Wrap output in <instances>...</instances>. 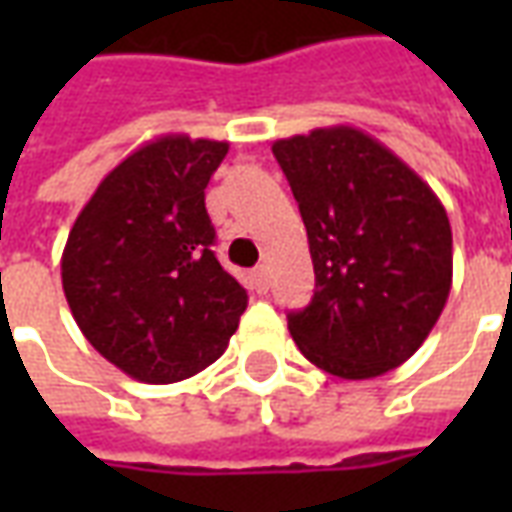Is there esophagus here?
Here are the masks:
<instances>
[{
	"label": "esophagus",
	"instance_id": "obj_1",
	"mask_svg": "<svg viewBox=\"0 0 512 512\" xmlns=\"http://www.w3.org/2000/svg\"><path fill=\"white\" fill-rule=\"evenodd\" d=\"M252 279H255L257 293H266L268 290V266H257L255 271H252Z\"/></svg>",
	"mask_w": 512,
	"mask_h": 512
}]
</instances>
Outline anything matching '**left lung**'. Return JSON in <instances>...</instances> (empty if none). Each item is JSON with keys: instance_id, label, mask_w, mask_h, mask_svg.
Listing matches in <instances>:
<instances>
[{"instance_id": "obj_1", "label": "left lung", "mask_w": 512, "mask_h": 512, "mask_svg": "<svg viewBox=\"0 0 512 512\" xmlns=\"http://www.w3.org/2000/svg\"><path fill=\"white\" fill-rule=\"evenodd\" d=\"M307 227L315 296L288 315L312 365L348 381L414 356L452 288V230L406 161L354 126L274 142Z\"/></svg>"}]
</instances>
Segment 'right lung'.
Returning a JSON list of instances; mask_svg holds the SVG:
<instances>
[{"instance_id": "obj_1", "label": "right lung", "mask_w": 512, "mask_h": 512, "mask_svg": "<svg viewBox=\"0 0 512 512\" xmlns=\"http://www.w3.org/2000/svg\"><path fill=\"white\" fill-rule=\"evenodd\" d=\"M227 142L164 134L136 147L76 216L62 249L73 321L106 362L145 384L213 365L246 290L213 255L205 186Z\"/></svg>"}]
</instances>
